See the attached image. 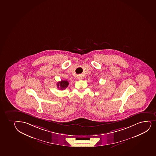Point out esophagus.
Masks as SVG:
<instances>
[{
	"instance_id": "34e87169",
	"label": "esophagus",
	"mask_w": 156,
	"mask_h": 156,
	"mask_svg": "<svg viewBox=\"0 0 156 156\" xmlns=\"http://www.w3.org/2000/svg\"><path fill=\"white\" fill-rule=\"evenodd\" d=\"M78 79H79V80H81V79H83V78H82V77H78Z\"/></svg>"
}]
</instances>
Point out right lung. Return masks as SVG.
Returning a JSON list of instances; mask_svg holds the SVG:
<instances>
[{"label":"right lung","mask_w":156,"mask_h":156,"mask_svg":"<svg viewBox=\"0 0 156 156\" xmlns=\"http://www.w3.org/2000/svg\"><path fill=\"white\" fill-rule=\"evenodd\" d=\"M69 82L67 80H61L60 82L57 83V87L60 90H63L66 89L69 86Z\"/></svg>","instance_id":"right-lung-1"}]
</instances>
